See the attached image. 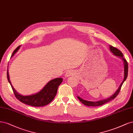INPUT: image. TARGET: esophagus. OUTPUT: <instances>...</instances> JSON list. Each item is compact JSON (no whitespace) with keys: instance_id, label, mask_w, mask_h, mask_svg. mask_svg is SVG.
<instances>
[{"instance_id":"obj_1","label":"esophagus","mask_w":133,"mask_h":133,"mask_svg":"<svg viewBox=\"0 0 133 133\" xmlns=\"http://www.w3.org/2000/svg\"><path fill=\"white\" fill-rule=\"evenodd\" d=\"M74 75V71H68L66 72V76L67 77H70V76H71L72 75Z\"/></svg>"}]
</instances>
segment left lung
Wrapping results in <instances>:
<instances>
[{"mask_svg":"<svg viewBox=\"0 0 133 133\" xmlns=\"http://www.w3.org/2000/svg\"><path fill=\"white\" fill-rule=\"evenodd\" d=\"M110 50L111 52H112V53L114 55L117 56H119V57H121L124 61V80H123V82H122V83L121 84V85H120V86H119V88L118 89L117 91H116V92H115L114 94V95H112L110 97H109L108 98H107V99H103V100L99 101H97V102H90V101H87L84 100V99H82V98H81L79 97H77V98H78V99L81 102H82L83 104H84L85 105L93 106V107L100 106V105H102L104 104L105 103H108L109 101H112V99H114V98L118 96L120 91H121L122 86V85H123L124 82L125 81V79L127 78L128 74V63L127 61L126 60V59H125L123 57V55L122 52L119 50L117 49L116 48H114V47L111 46V45L110 46Z\"/></svg>","mask_w":133,"mask_h":133,"instance_id":"left-lung-1","label":"left lung"}]
</instances>
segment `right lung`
Masks as SVG:
<instances>
[{"label":"right lung","instance_id":"add662e5","mask_svg":"<svg viewBox=\"0 0 133 133\" xmlns=\"http://www.w3.org/2000/svg\"><path fill=\"white\" fill-rule=\"evenodd\" d=\"M20 47V46L17 47L16 49L14 51L13 53L12 54L11 57L13 56L18 51ZM7 78L8 82L10 84L14 95L17 99L24 104L34 107L45 106L49 104L51 102H52L54 99L55 96L56 95L59 85L62 82V78H55L48 83V84L45 85L44 88L40 92L31 96H24L19 94L12 87L9 79L8 69L7 70Z\"/></svg>","mask_w":133,"mask_h":133}]
</instances>
